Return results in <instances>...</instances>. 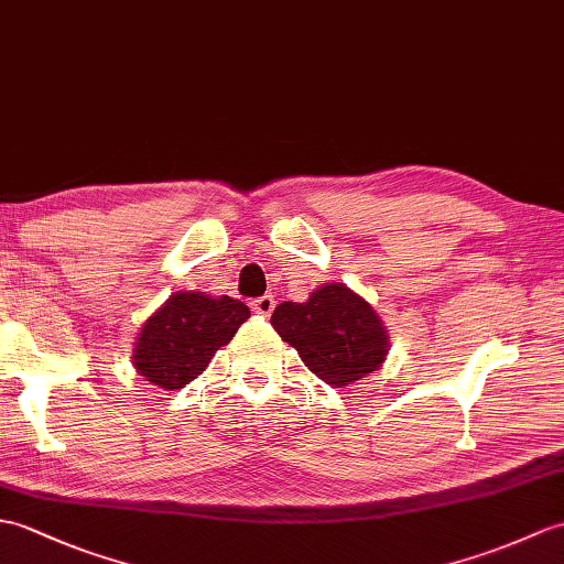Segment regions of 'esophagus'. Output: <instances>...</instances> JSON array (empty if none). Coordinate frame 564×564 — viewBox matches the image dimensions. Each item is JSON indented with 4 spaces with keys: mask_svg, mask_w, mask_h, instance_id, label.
Returning <instances> with one entry per match:
<instances>
[{
    "mask_svg": "<svg viewBox=\"0 0 564 564\" xmlns=\"http://www.w3.org/2000/svg\"><path fill=\"white\" fill-rule=\"evenodd\" d=\"M273 307H276V300H273V295H261V297L252 300V310L257 314H261V317H269Z\"/></svg>",
    "mask_w": 564,
    "mask_h": 564,
    "instance_id": "esophagus-1",
    "label": "esophagus"
}]
</instances>
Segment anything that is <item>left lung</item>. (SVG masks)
Returning <instances> with one entry per match:
<instances>
[{"instance_id":"obj_1","label":"left lung","mask_w":564,"mask_h":564,"mask_svg":"<svg viewBox=\"0 0 564 564\" xmlns=\"http://www.w3.org/2000/svg\"><path fill=\"white\" fill-rule=\"evenodd\" d=\"M271 324L305 368L334 389L379 370L389 352L382 317L346 283H322L305 303H281Z\"/></svg>"}]
</instances>
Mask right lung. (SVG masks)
Returning a JSON list of instances; mask_svg holds the SVG:
<instances>
[{
	"instance_id": "obj_1",
	"label": "right lung",
	"mask_w": 564,
	"mask_h": 564,
	"mask_svg": "<svg viewBox=\"0 0 564 564\" xmlns=\"http://www.w3.org/2000/svg\"><path fill=\"white\" fill-rule=\"evenodd\" d=\"M250 307L230 295L177 291L141 324L132 365L149 384L175 391L199 377L232 341Z\"/></svg>"
}]
</instances>
